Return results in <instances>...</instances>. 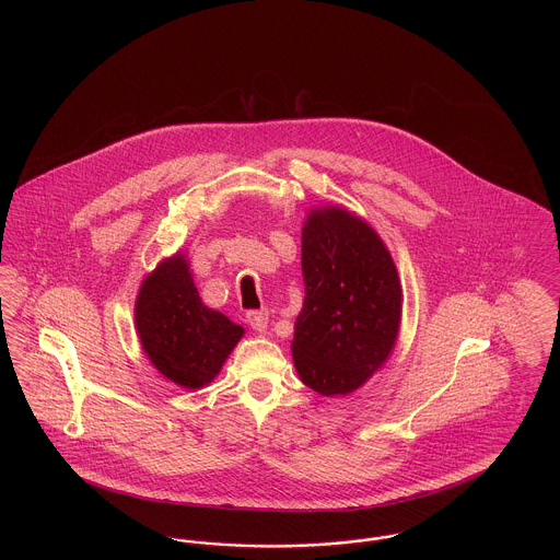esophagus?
<instances>
[{
    "label": "esophagus",
    "instance_id": "esophagus-1",
    "mask_svg": "<svg viewBox=\"0 0 560 560\" xmlns=\"http://www.w3.org/2000/svg\"><path fill=\"white\" fill-rule=\"evenodd\" d=\"M245 320H247V325H249L252 329H256V331H265L268 325V313L267 311H247Z\"/></svg>",
    "mask_w": 560,
    "mask_h": 560
}]
</instances>
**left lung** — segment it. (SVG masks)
<instances>
[{"label": "left lung", "mask_w": 560, "mask_h": 560, "mask_svg": "<svg viewBox=\"0 0 560 560\" xmlns=\"http://www.w3.org/2000/svg\"><path fill=\"white\" fill-rule=\"evenodd\" d=\"M302 279L295 370L319 395L352 393L388 359L399 334L395 262L370 224L329 208L304 224Z\"/></svg>", "instance_id": "left-lung-1"}]
</instances>
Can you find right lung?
<instances>
[{"instance_id": "right-lung-1", "label": "right lung", "mask_w": 560, "mask_h": 560, "mask_svg": "<svg viewBox=\"0 0 560 560\" xmlns=\"http://www.w3.org/2000/svg\"><path fill=\"white\" fill-rule=\"evenodd\" d=\"M136 329L153 365L185 388L212 382L243 336L241 325L201 302L183 256L161 262L144 279Z\"/></svg>"}]
</instances>
